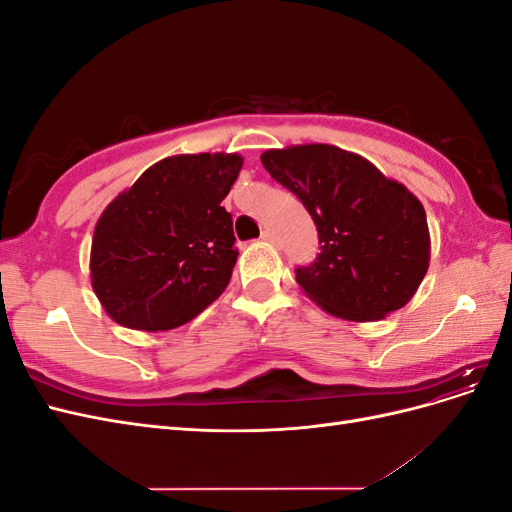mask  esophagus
Segmentation results:
<instances>
[{
  "label": "esophagus",
  "mask_w": 512,
  "mask_h": 512,
  "mask_svg": "<svg viewBox=\"0 0 512 512\" xmlns=\"http://www.w3.org/2000/svg\"><path fill=\"white\" fill-rule=\"evenodd\" d=\"M260 239H262V241H267V243H273V245H275L277 241H280V239H277V235H275V232H273V230H269V228H267V230H262V235H260Z\"/></svg>",
  "instance_id": "esophagus-1"
}]
</instances>
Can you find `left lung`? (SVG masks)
<instances>
[{
  "mask_svg": "<svg viewBox=\"0 0 512 512\" xmlns=\"http://www.w3.org/2000/svg\"><path fill=\"white\" fill-rule=\"evenodd\" d=\"M260 162L316 224L320 254L294 269L309 299L354 322L412 299L429 267L427 215L412 192L333 145L269 149Z\"/></svg>",
  "mask_w": 512,
  "mask_h": 512,
  "instance_id": "8db88e82",
  "label": "left lung"
}]
</instances>
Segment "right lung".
<instances>
[{
	"label": "right lung",
	"mask_w": 512,
	"mask_h": 512,
	"mask_svg": "<svg viewBox=\"0 0 512 512\" xmlns=\"http://www.w3.org/2000/svg\"><path fill=\"white\" fill-rule=\"evenodd\" d=\"M237 153L173 156L147 168L104 209L91 241V286L121 327L168 331L220 297L237 262Z\"/></svg>",
	"instance_id": "obj_1"
}]
</instances>
